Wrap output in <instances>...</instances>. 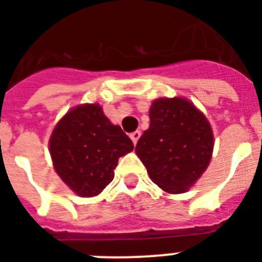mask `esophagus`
<instances>
[{
	"label": "esophagus",
	"mask_w": 262,
	"mask_h": 262,
	"mask_svg": "<svg viewBox=\"0 0 262 262\" xmlns=\"http://www.w3.org/2000/svg\"><path fill=\"white\" fill-rule=\"evenodd\" d=\"M129 137H131V139H133L134 145H137L138 139H139V138H141V131H135V133L131 134V135H129Z\"/></svg>",
	"instance_id": "esophagus-1"
}]
</instances>
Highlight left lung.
<instances>
[{
  "mask_svg": "<svg viewBox=\"0 0 262 262\" xmlns=\"http://www.w3.org/2000/svg\"><path fill=\"white\" fill-rule=\"evenodd\" d=\"M149 117V129L137 143L138 157L164 191L184 192L204 173L212 157L209 121L183 98L156 99Z\"/></svg>",
  "mask_w": 262,
  "mask_h": 262,
  "instance_id": "1",
  "label": "left lung"
}]
</instances>
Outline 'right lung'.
Here are the masks:
<instances>
[{"instance_id": "right-lung-1", "label": "right lung", "mask_w": 262, "mask_h": 262, "mask_svg": "<svg viewBox=\"0 0 262 262\" xmlns=\"http://www.w3.org/2000/svg\"><path fill=\"white\" fill-rule=\"evenodd\" d=\"M49 147L62 182L78 195L94 196L112 182L117 161L134 143L99 105L86 103L58 121Z\"/></svg>"}]
</instances>
